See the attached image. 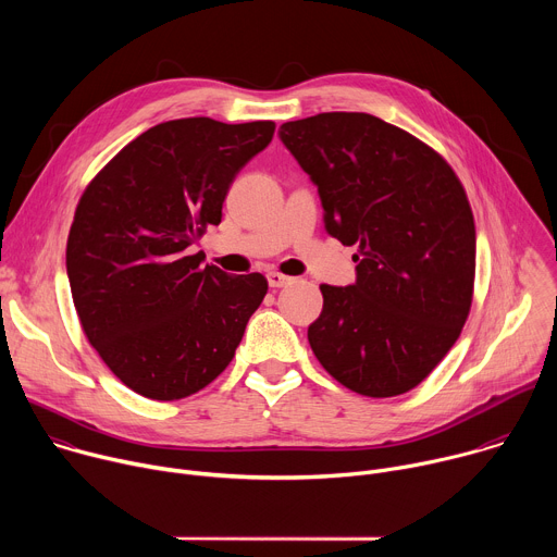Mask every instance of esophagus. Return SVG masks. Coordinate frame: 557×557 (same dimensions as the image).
Segmentation results:
<instances>
[{
	"instance_id": "obj_1",
	"label": "esophagus",
	"mask_w": 557,
	"mask_h": 557,
	"mask_svg": "<svg viewBox=\"0 0 557 557\" xmlns=\"http://www.w3.org/2000/svg\"><path fill=\"white\" fill-rule=\"evenodd\" d=\"M267 280H269V286H271V288H282V286H288V284L293 282V277H288V275H284V273H277V271H271V273L267 275Z\"/></svg>"
}]
</instances>
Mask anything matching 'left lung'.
I'll use <instances>...</instances> for the list:
<instances>
[{
    "instance_id": "1",
    "label": "left lung",
    "mask_w": 557,
    "mask_h": 557,
    "mask_svg": "<svg viewBox=\"0 0 557 557\" xmlns=\"http://www.w3.org/2000/svg\"><path fill=\"white\" fill-rule=\"evenodd\" d=\"M320 191L326 231L357 245V282L322 284L308 342L348 389L385 399L417 387L456 344L473 297L467 194L430 145L363 112L280 127Z\"/></svg>"
}]
</instances>
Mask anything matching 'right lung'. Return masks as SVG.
<instances>
[{
    "label": "right lung",
    "instance_id": "right-lung-1",
    "mask_svg": "<svg viewBox=\"0 0 557 557\" xmlns=\"http://www.w3.org/2000/svg\"><path fill=\"white\" fill-rule=\"evenodd\" d=\"M273 121L158 123L127 143L76 205L65 267L78 322L136 394L176 401L233 359L269 282L187 256L220 224L235 178L273 138Z\"/></svg>",
    "mask_w": 557,
    "mask_h": 557
}]
</instances>
